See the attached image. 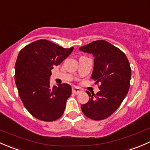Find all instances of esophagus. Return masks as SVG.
<instances>
[{
	"mask_svg": "<svg viewBox=\"0 0 150 150\" xmlns=\"http://www.w3.org/2000/svg\"><path fill=\"white\" fill-rule=\"evenodd\" d=\"M81 92V89L79 87H77V86H73V87H72V92H73L74 94H75V95H78V94H79Z\"/></svg>",
	"mask_w": 150,
	"mask_h": 150,
	"instance_id": "1",
	"label": "esophagus"
}]
</instances>
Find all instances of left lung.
I'll list each match as a JSON object with an SVG mask.
<instances>
[{
  "label": "left lung",
  "instance_id": "left-lung-1",
  "mask_svg": "<svg viewBox=\"0 0 150 150\" xmlns=\"http://www.w3.org/2000/svg\"><path fill=\"white\" fill-rule=\"evenodd\" d=\"M79 50L95 57L92 79L95 84L101 83L96 95L86 91L90 98L81 109L91 119H105L118 108L129 92L132 76L129 60L121 50L105 40L94 41Z\"/></svg>",
  "mask_w": 150,
  "mask_h": 150
}]
</instances>
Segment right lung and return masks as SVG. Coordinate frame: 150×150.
Segmentation results:
<instances>
[{
  "instance_id": "add662e5",
  "label": "right lung",
  "mask_w": 150,
  "mask_h": 150,
  "mask_svg": "<svg viewBox=\"0 0 150 150\" xmlns=\"http://www.w3.org/2000/svg\"><path fill=\"white\" fill-rule=\"evenodd\" d=\"M74 47L64 48L46 40L27 45L18 53L15 64V82L26 109L38 119L53 121L61 117L71 86H50L51 70L66 59Z\"/></svg>"
}]
</instances>
